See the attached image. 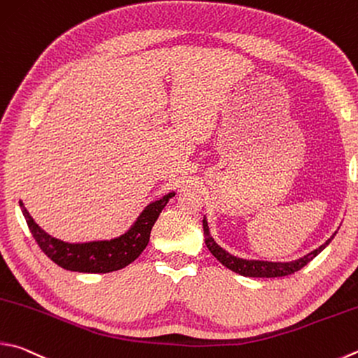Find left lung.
I'll return each instance as SVG.
<instances>
[{"instance_id":"1","label":"left lung","mask_w":358,"mask_h":358,"mask_svg":"<svg viewBox=\"0 0 358 358\" xmlns=\"http://www.w3.org/2000/svg\"><path fill=\"white\" fill-rule=\"evenodd\" d=\"M203 235H205V244L208 247V250H210L213 255L225 266V268H229L230 271L244 277L269 278V277H285V275L294 274V272H297L299 269H302L305 264H308L311 259H313L316 255H320V253L326 249V247L330 244V241L334 239V236L336 235V231L327 239L326 243L317 247V249L311 250L310 253H307V255L294 259V262H287V263L263 262V259H244V258L231 255V253L222 249V247L214 241V238L210 233V227H208L206 217H203Z\"/></svg>"}]
</instances>
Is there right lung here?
I'll return each mask as SVG.
<instances>
[{"instance_id":"add662e5","label":"right lung","mask_w":358,"mask_h":358,"mask_svg":"<svg viewBox=\"0 0 358 358\" xmlns=\"http://www.w3.org/2000/svg\"><path fill=\"white\" fill-rule=\"evenodd\" d=\"M175 192H169L159 200L148 203L134 220L129 229L120 236L113 239L89 243H66L62 239L51 236L42 227L36 224L29 211L20 200L22 213L36 243L50 259L61 268L75 272H89V274H106L119 271L133 263L150 241L152 227L157 222L162 208L167 205Z\"/></svg>"}]
</instances>
